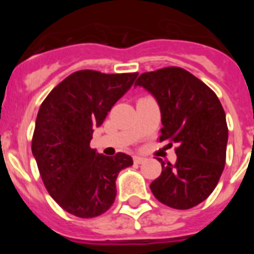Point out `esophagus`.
Masks as SVG:
<instances>
[{
    "label": "esophagus",
    "instance_id": "obj_1",
    "mask_svg": "<svg viewBox=\"0 0 254 254\" xmlns=\"http://www.w3.org/2000/svg\"><path fill=\"white\" fill-rule=\"evenodd\" d=\"M145 160H146V159L141 158V156H133V163L134 164H142Z\"/></svg>",
    "mask_w": 254,
    "mask_h": 254
}]
</instances>
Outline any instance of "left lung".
Masks as SVG:
<instances>
[{
    "label": "left lung",
    "instance_id": "obj_1",
    "mask_svg": "<svg viewBox=\"0 0 254 254\" xmlns=\"http://www.w3.org/2000/svg\"><path fill=\"white\" fill-rule=\"evenodd\" d=\"M134 85L158 100L161 112L160 142L177 143V161L164 163L161 174L150 185L155 198L177 210L205 201L223 174L228 125L216 94L181 67L143 72Z\"/></svg>",
    "mask_w": 254,
    "mask_h": 254
}]
</instances>
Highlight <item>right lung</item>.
<instances>
[{"instance_id":"add662e5","label":"right lung","mask_w":254,"mask_h":254,"mask_svg":"<svg viewBox=\"0 0 254 254\" xmlns=\"http://www.w3.org/2000/svg\"><path fill=\"white\" fill-rule=\"evenodd\" d=\"M137 75L76 71L40 105L31 151L48 193L68 214L91 219L113 205L118 173L133 161L123 152L98 154L90 141Z\"/></svg>"}]
</instances>
